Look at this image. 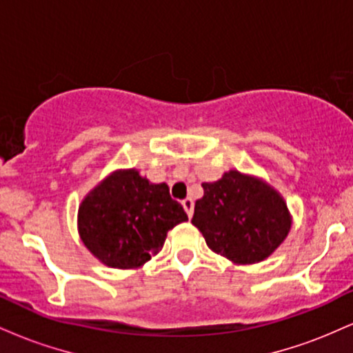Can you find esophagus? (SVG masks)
<instances>
[{"instance_id":"esophagus-1","label":"esophagus","mask_w":353,"mask_h":353,"mask_svg":"<svg viewBox=\"0 0 353 353\" xmlns=\"http://www.w3.org/2000/svg\"><path fill=\"white\" fill-rule=\"evenodd\" d=\"M182 208H184V210L185 212H188V216L189 217H192V212H194V202H192V199H184L182 201Z\"/></svg>"}]
</instances>
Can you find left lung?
Segmentation results:
<instances>
[{"instance_id": "8db88e82", "label": "left lung", "mask_w": 353, "mask_h": 353, "mask_svg": "<svg viewBox=\"0 0 353 353\" xmlns=\"http://www.w3.org/2000/svg\"><path fill=\"white\" fill-rule=\"evenodd\" d=\"M202 188L190 222L212 252L234 264H259L289 236L292 216L287 202L261 177L230 169Z\"/></svg>"}]
</instances>
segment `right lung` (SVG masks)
<instances>
[{"label": "right lung", "mask_w": 353, "mask_h": 353, "mask_svg": "<svg viewBox=\"0 0 353 353\" xmlns=\"http://www.w3.org/2000/svg\"><path fill=\"white\" fill-rule=\"evenodd\" d=\"M188 221L165 182L152 184L137 169H117L81 201L78 232L86 249L112 269H137L163 249L168 232Z\"/></svg>", "instance_id": "1"}]
</instances>
